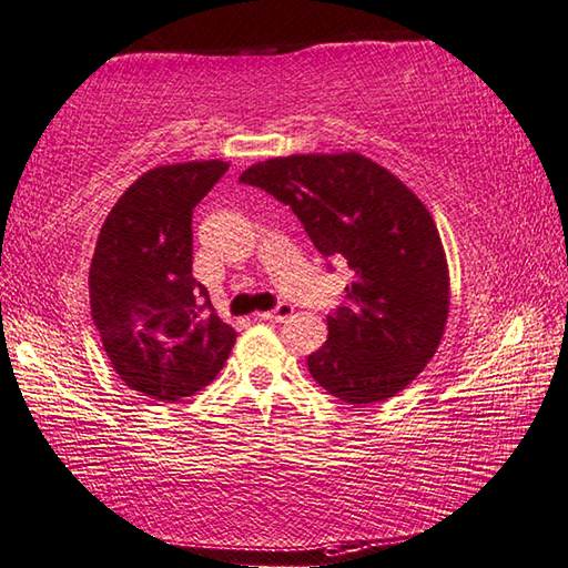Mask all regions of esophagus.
<instances>
[{"label":"esophagus","instance_id":"34e87169","mask_svg":"<svg viewBox=\"0 0 568 568\" xmlns=\"http://www.w3.org/2000/svg\"><path fill=\"white\" fill-rule=\"evenodd\" d=\"M293 305L291 303H281L271 313H258V320H268V322H285L287 317H293Z\"/></svg>","mask_w":568,"mask_h":568}]
</instances>
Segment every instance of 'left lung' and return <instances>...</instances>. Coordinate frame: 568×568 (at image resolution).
Listing matches in <instances>:
<instances>
[{"label": "left lung", "instance_id": "1", "mask_svg": "<svg viewBox=\"0 0 568 568\" xmlns=\"http://www.w3.org/2000/svg\"><path fill=\"white\" fill-rule=\"evenodd\" d=\"M239 182L291 206L315 248L354 273L347 303L327 315V342L307 357L313 379L354 408L404 392L436 354L450 310L446 251L426 204L359 152L273 158Z\"/></svg>", "mask_w": 568, "mask_h": 568}]
</instances>
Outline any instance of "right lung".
<instances>
[{"instance_id": "add662e5", "label": "right lung", "mask_w": 568, "mask_h": 568, "mask_svg": "<svg viewBox=\"0 0 568 568\" xmlns=\"http://www.w3.org/2000/svg\"><path fill=\"white\" fill-rule=\"evenodd\" d=\"M229 162L144 172L110 209L88 273L91 315L118 379L176 404L216 379L236 329L192 275V214Z\"/></svg>"}]
</instances>
